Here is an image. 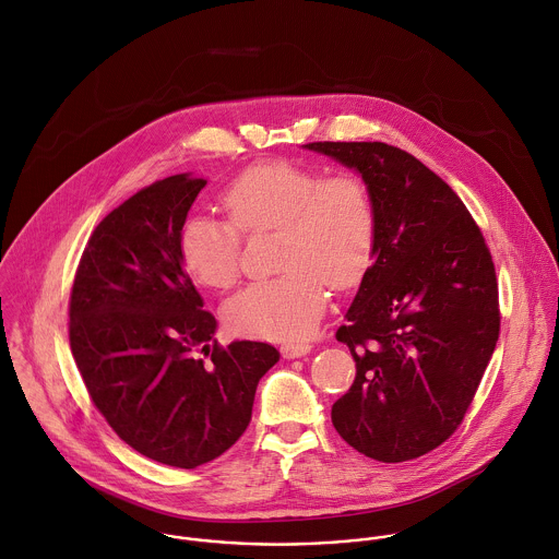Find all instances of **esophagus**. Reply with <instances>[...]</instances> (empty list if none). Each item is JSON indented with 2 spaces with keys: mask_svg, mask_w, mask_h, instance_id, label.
<instances>
[{
  "mask_svg": "<svg viewBox=\"0 0 559 559\" xmlns=\"http://www.w3.org/2000/svg\"><path fill=\"white\" fill-rule=\"evenodd\" d=\"M310 345L308 343H284L282 345V356L286 358V360H293V358H301V356H308L310 354Z\"/></svg>",
  "mask_w": 559,
  "mask_h": 559,
  "instance_id": "obj_1",
  "label": "esophagus"
}]
</instances>
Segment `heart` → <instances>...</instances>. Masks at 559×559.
I'll return each instance as SVG.
<instances>
[{
    "mask_svg": "<svg viewBox=\"0 0 559 559\" xmlns=\"http://www.w3.org/2000/svg\"><path fill=\"white\" fill-rule=\"evenodd\" d=\"M229 221L190 214L178 240L188 275L216 290L238 280V231L275 229L277 277L253 282L223 308L225 323L242 336L306 338L325 308V282L349 288L371 266L374 201L362 178L277 160L245 169L223 190Z\"/></svg>",
    "mask_w": 559,
    "mask_h": 559,
    "instance_id": "b5f03b06",
    "label": "heart"
}]
</instances>
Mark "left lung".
I'll use <instances>...</instances> for the list:
<instances>
[{
	"label": "left lung",
	"mask_w": 559,
	"mask_h": 559,
	"mask_svg": "<svg viewBox=\"0 0 559 559\" xmlns=\"http://www.w3.org/2000/svg\"><path fill=\"white\" fill-rule=\"evenodd\" d=\"M362 176L377 227L367 269L336 338L356 379L332 407L347 444L405 462L462 423L499 341L492 255L462 199L412 154L385 143H310Z\"/></svg>",
	"instance_id": "8db88e82"
}]
</instances>
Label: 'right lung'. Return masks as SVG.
Here are the masks:
<instances>
[{
    "label": "right lung",
    "mask_w": 559,
    "mask_h": 559,
    "mask_svg": "<svg viewBox=\"0 0 559 559\" xmlns=\"http://www.w3.org/2000/svg\"><path fill=\"white\" fill-rule=\"evenodd\" d=\"M205 180L139 190L93 231L71 290L69 341L84 385L117 436L150 460L197 468L247 429L258 381L280 352L218 347L180 260V231Z\"/></svg>",
    "instance_id": "obj_1"
}]
</instances>
